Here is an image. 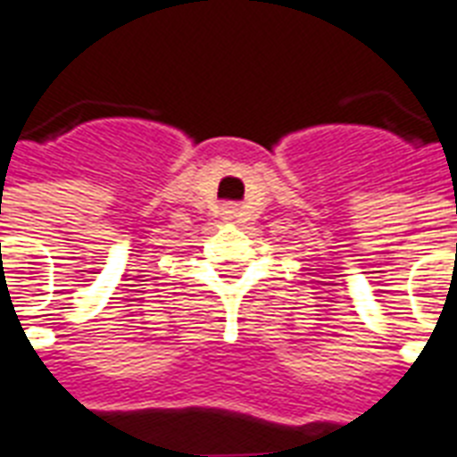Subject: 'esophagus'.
Wrapping results in <instances>:
<instances>
[{"label":"esophagus","instance_id":"1","mask_svg":"<svg viewBox=\"0 0 457 457\" xmlns=\"http://www.w3.org/2000/svg\"><path fill=\"white\" fill-rule=\"evenodd\" d=\"M223 213H226V219H234V216H236V206H226V212H223Z\"/></svg>","mask_w":457,"mask_h":457}]
</instances>
